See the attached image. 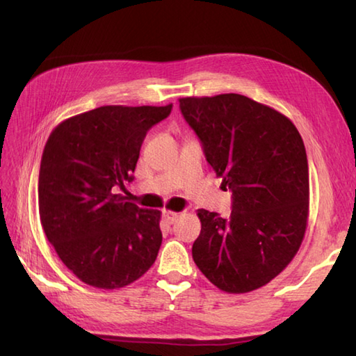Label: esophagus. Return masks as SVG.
Here are the masks:
<instances>
[{"instance_id":"1","label":"esophagus","mask_w":356,"mask_h":356,"mask_svg":"<svg viewBox=\"0 0 356 356\" xmlns=\"http://www.w3.org/2000/svg\"><path fill=\"white\" fill-rule=\"evenodd\" d=\"M179 213H174V211H163V217H165V220L168 222V223H174L179 218Z\"/></svg>"}]
</instances>
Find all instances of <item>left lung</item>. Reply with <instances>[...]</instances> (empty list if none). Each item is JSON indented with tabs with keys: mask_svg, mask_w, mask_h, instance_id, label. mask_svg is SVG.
Segmentation results:
<instances>
[{
	"mask_svg": "<svg viewBox=\"0 0 356 356\" xmlns=\"http://www.w3.org/2000/svg\"><path fill=\"white\" fill-rule=\"evenodd\" d=\"M180 111L208 163L232 191L229 217L199 209L193 259L229 293L259 289L300 249L309 214L303 139L282 113L243 95L182 97Z\"/></svg>",
	"mask_w": 356,
	"mask_h": 356,
	"instance_id": "1",
	"label": "left lung"
}]
</instances>
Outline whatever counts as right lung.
I'll use <instances>...</instances> for the list:
<instances>
[{"label": "right lung", "instance_id": "right-lung-1", "mask_svg": "<svg viewBox=\"0 0 356 356\" xmlns=\"http://www.w3.org/2000/svg\"><path fill=\"white\" fill-rule=\"evenodd\" d=\"M165 107L105 105L64 120L45 143L38 180L42 229L81 282L119 289L153 266L162 245L161 211L116 194L131 182L147 131Z\"/></svg>", "mask_w": 356, "mask_h": 356}]
</instances>
